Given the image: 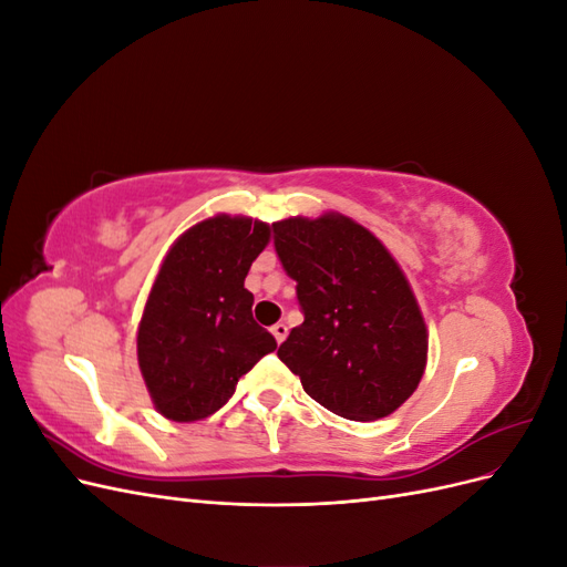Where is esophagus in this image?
I'll list each match as a JSON object with an SVG mask.
<instances>
[{
    "label": "esophagus",
    "instance_id": "esophagus-1",
    "mask_svg": "<svg viewBox=\"0 0 567 567\" xmlns=\"http://www.w3.org/2000/svg\"><path fill=\"white\" fill-rule=\"evenodd\" d=\"M271 336L277 338V342H279V346H281V342H284V340H286V336H288V326H286L284 321L274 323V326H271Z\"/></svg>",
    "mask_w": 567,
    "mask_h": 567
}]
</instances>
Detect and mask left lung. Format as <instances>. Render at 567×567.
<instances>
[{
  "label": "left lung",
  "instance_id": "obj_1",
  "mask_svg": "<svg viewBox=\"0 0 567 567\" xmlns=\"http://www.w3.org/2000/svg\"><path fill=\"white\" fill-rule=\"evenodd\" d=\"M271 229L305 317L279 359L312 400L342 419L392 414L416 390L427 352L402 269L379 238L342 215L290 217Z\"/></svg>",
  "mask_w": 567,
  "mask_h": 567
}]
</instances>
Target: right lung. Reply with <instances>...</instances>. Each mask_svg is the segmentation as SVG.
Returning a JSON list of instances; mask_svg holds the SVG:
<instances>
[{"label":"right lung","mask_w":567,"mask_h":567,"mask_svg":"<svg viewBox=\"0 0 567 567\" xmlns=\"http://www.w3.org/2000/svg\"><path fill=\"white\" fill-rule=\"evenodd\" d=\"M269 231L265 221L217 215L169 248L136 333L142 375L165 419L215 414L238 379L277 350L252 319V293L244 288Z\"/></svg>","instance_id":"obj_1"}]
</instances>
